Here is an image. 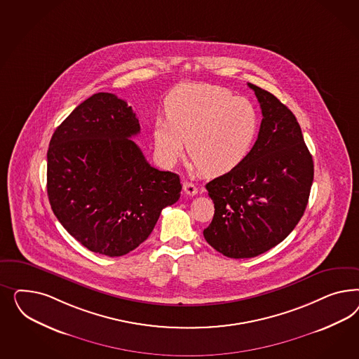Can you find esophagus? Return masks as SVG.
Segmentation results:
<instances>
[{
	"instance_id": "34e87169",
	"label": "esophagus",
	"mask_w": 359,
	"mask_h": 359,
	"mask_svg": "<svg viewBox=\"0 0 359 359\" xmlns=\"http://www.w3.org/2000/svg\"><path fill=\"white\" fill-rule=\"evenodd\" d=\"M183 191H184L185 195H197V188H196V185L189 183V182H184V183H183Z\"/></svg>"
}]
</instances>
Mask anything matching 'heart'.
<instances>
[{
	"label": "heart",
	"instance_id": "1",
	"mask_svg": "<svg viewBox=\"0 0 359 359\" xmlns=\"http://www.w3.org/2000/svg\"><path fill=\"white\" fill-rule=\"evenodd\" d=\"M167 118L154 123L155 147L164 162L188 154L209 176L237 168L249 156L259 131V116L249 100L226 88L184 84L165 101Z\"/></svg>",
	"mask_w": 359,
	"mask_h": 359
}]
</instances>
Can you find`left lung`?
Instances as JSON below:
<instances>
[{
  "label": "left lung",
  "instance_id": "obj_1",
  "mask_svg": "<svg viewBox=\"0 0 359 359\" xmlns=\"http://www.w3.org/2000/svg\"><path fill=\"white\" fill-rule=\"evenodd\" d=\"M248 86L261 104L258 138L243 163L205 185L215 216L204 237L236 259L287 238L304 215L313 183V159L294 113L270 92Z\"/></svg>",
  "mask_w": 359,
  "mask_h": 359
}]
</instances>
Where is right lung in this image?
<instances>
[{
  "mask_svg": "<svg viewBox=\"0 0 359 359\" xmlns=\"http://www.w3.org/2000/svg\"><path fill=\"white\" fill-rule=\"evenodd\" d=\"M141 131L126 101L100 92L53 134L47 194L63 228L88 250L121 257L151 234L182 191L179 175L146 161L131 137Z\"/></svg>",
  "mask_w": 359,
  "mask_h": 359,
  "instance_id": "right-lung-1",
  "label": "right lung"
}]
</instances>
